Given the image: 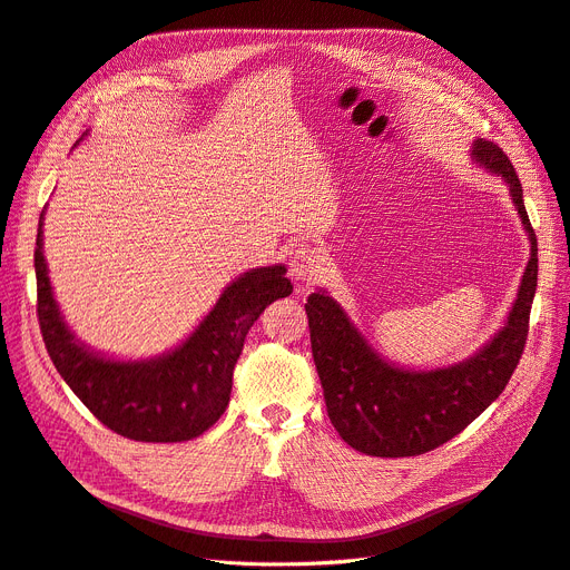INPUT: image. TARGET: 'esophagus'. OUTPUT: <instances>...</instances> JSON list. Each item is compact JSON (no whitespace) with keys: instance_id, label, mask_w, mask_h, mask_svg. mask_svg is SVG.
<instances>
[{"instance_id":"1","label":"esophagus","mask_w":570,"mask_h":570,"mask_svg":"<svg viewBox=\"0 0 570 570\" xmlns=\"http://www.w3.org/2000/svg\"><path fill=\"white\" fill-rule=\"evenodd\" d=\"M288 277L298 284H314L324 277V258L314 248H298L288 261Z\"/></svg>"}]
</instances>
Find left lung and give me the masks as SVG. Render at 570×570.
<instances>
[{"label": "left lung", "mask_w": 570, "mask_h": 570, "mask_svg": "<svg viewBox=\"0 0 570 570\" xmlns=\"http://www.w3.org/2000/svg\"><path fill=\"white\" fill-rule=\"evenodd\" d=\"M472 159L508 183L531 239V258L510 317L474 356L432 371L394 366L368 345L326 291L312 293L305 303L312 356L328 417L345 444L360 453L409 458L446 444L495 402L521 360L538 286V239L508 155L495 142L476 138Z\"/></svg>", "instance_id": "1"}]
</instances>
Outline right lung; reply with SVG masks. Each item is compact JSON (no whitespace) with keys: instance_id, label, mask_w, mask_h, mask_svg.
<instances>
[{"instance_id":"1","label":"right lung","mask_w":570,"mask_h":570,"mask_svg":"<svg viewBox=\"0 0 570 570\" xmlns=\"http://www.w3.org/2000/svg\"><path fill=\"white\" fill-rule=\"evenodd\" d=\"M39 216L35 274L41 338L56 371L105 428L174 444L204 434L225 413L232 373L246 333L267 305L291 296L284 265L256 267L232 282L204 322L176 350L140 362H117L75 338L53 298Z\"/></svg>"}]
</instances>
